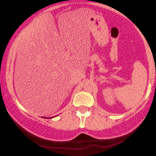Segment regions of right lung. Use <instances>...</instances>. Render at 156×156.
<instances>
[{
	"mask_svg": "<svg viewBox=\"0 0 156 156\" xmlns=\"http://www.w3.org/2000/svg\"><path fill=\"white\" fill-rule=\"evenodd\" d=\"M43 118H44V117H43ZM45 118H47V117H45ZM50 118H53V117H49V119H50Z\"/></svg>",
	"mask_w": 156,
	"mask_h": 156,
	"instance_id": "add662e5",
	"label": "right lung"
}]
</instances>
